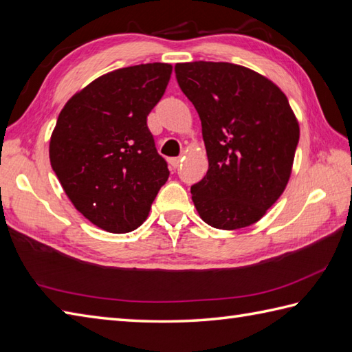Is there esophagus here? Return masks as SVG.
Masks as SVG:
<instances>
[{
	"label": "esophagus",
	"instance_id": "34e87169",
	"mask_svg": "<svg viewBox=\"0 0 352 352\" xmlns=\"http://www.w3.org/2000/svg\"><path fill=\"white\" fill-rule=\"evenodd\" d=\"M182 157H173V159H169V163H170V166L173 168H178L179 166V163H182Z\"/></svg>",
	"mask_w": 352,
	"mask_h": 352
}]
</instances>
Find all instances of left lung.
Here are the masks:
<instances>
[{
    "mask_svg": "<svg viewBox=\"0 0 352 352\" xmlns=\"http://www.w3.org/2000/svg\"><path fill=\"white\" fill-rule=\"evenodd\" d=\"M182 91L198 112L208 170L192 186L199 217L232 231L263 219L292 173L300 126L287 96L232 63H177Z\"/></svg>",
    "mask_w": 352,
    "mask_h": 352,
    "instance_id": "1",
    "label": "left lung"
}]
</instances>
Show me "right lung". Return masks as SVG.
<instances>
[{"instance_id":"obj_1","label":"right lung","mask_w":352,"mask_h":352,"mask_svg":"<svg viewBox=\"0 0 352 352\" xmlns=\"http://www.w3.org/2000/svg\"><path fill=\"white\" fill-rule=\"evenodd\" d=\"M173 65L148 63L102 75L73 94L49 141V160L73 206L100 230L130 232L148 217L169 169L146 117Z\"/></svg>"}]
</instances>
